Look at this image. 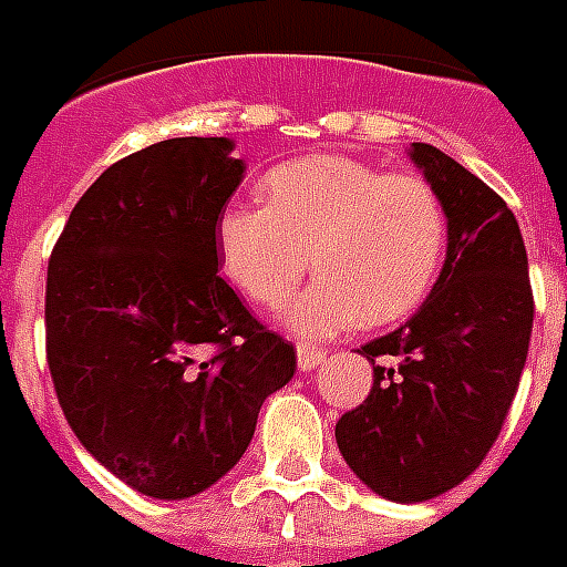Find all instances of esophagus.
Instances as JSON below:
<instances>
[{
  "label": "esophagus",
  "mask_w": 567,
  "mask_h": 567,
  "mask_svg": "<svg viewBox=\"0 0 567 567\" xmlns=\"http://www.w3.org/2000/svg\"><path fill=\"white\" fill-rule=\"evenodd\" d=\"M323 362H327V353H323L320 347H311V344L297 347V364H300V371H315V368Z\"/></svg>",
  "instance_id": "obj_1"
}]
</instances>
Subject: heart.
<instances>
[{
  "instance_id": "heart-1",
  "label": "heart",
  "mask_w": 567,
  "mask_h": 567,
  "mask_svg": "<svg viewBox=\"0 0 567 567\" xmlns=\"http://www.w3.org/2000/svg\"><path fill=\"white\" fill-rule=\"evenodd\" d=\"M265 208L217 220L223 274L252 306L279 309L311 270L288 327L329 338L385 327L421 309L447 256L444 199L417 173H382L344 155L279 164L261 179Z\"/></svg>"
}]
</instances>
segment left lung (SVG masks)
<instances>
[{
  "label": "left lung",
  "instance_id": "left-lung-1",
  "mask_svg": "<svg viewBox=\"0 0 567 567\" xmlns=\"http://www.w3.org/2000/svg\"><path fill=\"white\" fill-rule=\"evenodd\" d=\"M412 158L447 208V261L430 300L359 350L373 388L336 423L355 476L400 503L439 497L483 465L518 391L536 311L527 247L503 196L435 146L412 144Z\"/></svg>",
  "mask_w": 567,
  "mask_h": 567
}]
</instances>
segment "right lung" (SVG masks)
Segmentation results:
<instances>
[{"instance_id":"1","label":"right lung","mask_w":567,"mask_h":567,"mask_svg":"<svg viewBox=\"0 0 567 567\" xmlns=\"http://www.w3.org/2000/svg\"><path fill=\"white\" fill-rule=\"evenodd\" d=\"M226 137H171L84 190L47 270V362L70 430L158 501L238 465L297 350L217 274V220L244 162Z\"/></svg>"}]
</instances>
